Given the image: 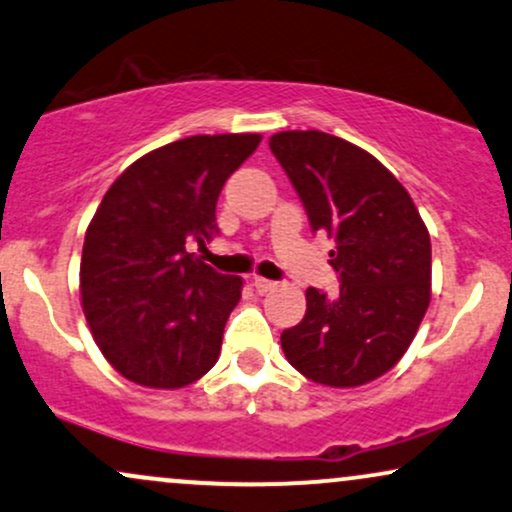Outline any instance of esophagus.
I'll return each instance as SVG.
<instances>
[{"mask_svg":"<svg viewBox=\"0 0 512 512\" xmlns=\"http://www.w3.org/2000/svg\"><path fill=\"white\" fill-rule=\"evenodd\" d=\"M252 286H255L257 293H269V291H274V288H276V281H269V279H262V276H255V279H252Z\"/></svg>","mask_w":512,"mask_h":512,"instance_id":"34e87169","label":"esophagus"}]
</instances>
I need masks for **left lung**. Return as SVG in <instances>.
Wrapping results in <instances>:
<instances>
[{
	"mask_svg": "<svg viewBox=\"0 0 512 512\" xmlns=\"http://www.w3.org/2000/svg\"><path fill=\"white\" fill-rule=\"evenodd\" d=\"M312 231L334 238L341 291L307 288L303 322L281 334L286 360L334 389L369 384L396 367L432 300V240L408 190L348 140L322 131L269 138Z\"/></svg>",
	"mask_w": 512,
	"mask_h": 512,
	"instance_id": "8db88e82",
	"label": "left lung"
}]
</instances>
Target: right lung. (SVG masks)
I'll return each instance as SVG.
<instances>
[{
  "label": "right lung",
  "mask_w": 512,
  "mask_h": 512,
  "mask_svg": "<svg viewBox=\"0 0 512 512\" xmlns=\"http://www.w3.org/2000/svg\"><path fill=\"white\" fill-rule=\"evenodd\" d=\"M260 133L190 135L147 152L102 197L80 260V298L97 348L121 377L183 389L217 365L243 279L186 245L217 233L226 178Z\"/></svg>",
  "instance_id": "right-lung-1"
}]
</instances>
